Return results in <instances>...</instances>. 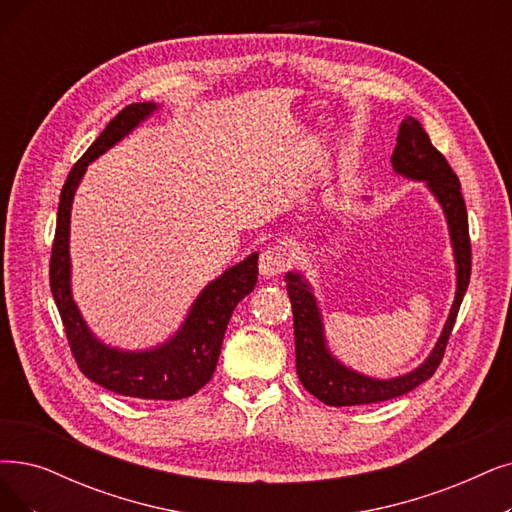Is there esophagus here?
<instances>
[{"mask_svg": "<svg viewBox=\"0 0 512 512\" xmlns=\"http://www.w3.org/2000/svg\"><path fill=\"white\" fill-rule=\"evenodd\" d=\"M292 264L290 260V254L285 252L283 248H279V245H273V248H267L262 254H260V275L267 277V279H273L277 275H281L283 271H288V267Z\"/></svg>", "mask_w": 512, "mask_h": 512, "instance_id": "esophagus-1", "label": "esophagus"}]
</instances>
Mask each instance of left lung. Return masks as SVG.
<instances>
[{
    "label": "left lung",
    "instance_id": "1",
    "mask_svg": "<svg viewBox=\"0 0 512 512\" xmlns=\"http://www.w3.org/2000/svg\"><path fill=\"white\" fill-rule=\"evenodd\" d=\"M393 170L410 180L426 182L428 191L435 195L443 214L447 218L449 239H452L454 260H456V298L449 317L443 325V332L428 359L418 365L414 372L397 378L378 380L363 376L351 367L342 365L325 344L323 319L313 288L304 275L290 271L285 275L288 294L294 313V342H296V372L302 386L325 405H365L386 399H395L414 391L416 386L426 382L439 367L449 334L454 330L456 315L460 311L462 298L470 281V237H468V216L464 197L460 191V180L449 168L447 159L433 147L431 138L420 126V121L407 115L397 134V147L391 157Z\"/></svg>",
    "mask_w": 512,
    "mask_h": 512
}]
</instances>
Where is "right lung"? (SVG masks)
Segmentation results:
<instances>
[{"instance_id": "right-lung-1", "label": "right lung", "mask_w": 512, "mask_h": 512, "mask_svg": "<svg viewBox=\"0 0 512 512\" xmlns=\"http://www.w3.org/2000/svg\"><path fill=\"white\" fill-rule=\"evenodd\" d=\"M153 111H157L155 102H134L121 109L92 142L84 157L71 168L65 187L60 191L50 258V290L63 319L71 353L79 370L92 382L117 395L174 401L195 395L203 384L210 382L235 306L254 290L258 281V254H250L208 283L193 302L180 330L149 351H119L100 342L90 332L71 294L69 229L79 180L84 178L86 168L98 155L128 136Z\"/></svg>"}]
</instances>
